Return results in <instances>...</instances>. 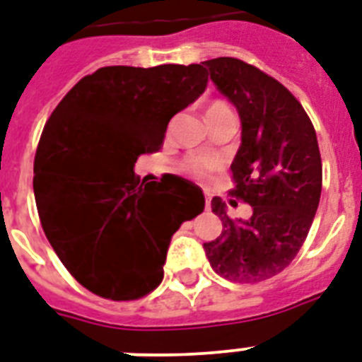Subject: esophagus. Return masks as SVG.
I'll return each mask as SVG.
<instances>
[{"mask_svg": "<svg viewBox=\"0 0 362 362\" xmlns=\"http://www.w3.org/2000/svg\"><path fill=\"white\" fill-rule=\"evenodd\" d=\"M209 207H211V199L205 198V209H209Z\"/></svg>", "mask_w": 362, "mask_h": 362, "instance_id": "1", "label": "esophagus"}]
</instances>
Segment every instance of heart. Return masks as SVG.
Wrapping results in <instances>:
<instances>
[{
    "mask_svg": "<svg viewBox=\"0 0 362 362\" xmlns=\"http://www.w3.org/2000/svg\"><path fill=\"white\" fill-rule=\"evenodd\" d=\"M218 108H224V104L221 103L211 104L207 112H211V110H218ZM215 166H216V160H213V158L209 157H202V155L187 158V160L183 163L185 172L190 173V175H194V177H205L211 170H215Z\"/></svg>",
    "mask_w": 362,
    "mask_h": 362,
    "instance_id": "1",
    "label": "heart"
}]
</instances>
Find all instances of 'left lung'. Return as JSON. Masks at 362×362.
Returning <instances> with one entry per match:
<instances>
[{
    "label": "left lung",
    "instance_id": "left-lung-1",
    "mask_svg": "<svg viewBox=\"0 0 362 362\" xmlns=\"http://www.w3.org/2000/svg\"><path fill=\"white\" fill-rule=\"evenodd\" d=\"M204 65L241 119L231 194L252 207L248 218L231 221L226 204L211 199L222 231L204 243L205 256L224 279L259 282L290 265L316 216L322 196L316 131L299 100L256 66L233 57Z\"/></svg>",
    "mask_w": 362,
    "mask_h": 362
}]
</instances>
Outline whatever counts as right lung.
Here are the masks:
<instances>
[{
	"label": "right lung",
	"mask_w": 362,
	"mask_h": 362,
	"mask_svg": "<svg viewBox=\"0 0 362 362\" xmlns=\"http://www.w3.org/2000/svg\"><path fill=\"white\" fill-rule=\"evenodd\" d=\"M205 88L204 65L103 66L46 121L33 168L40 224L66 271L104 299L155 290L172 235L204 211L194 183L175 175L140 185L134 164Z\"/></svg>",
	"instance_id": "right-lung-1"
}]
</instances>
